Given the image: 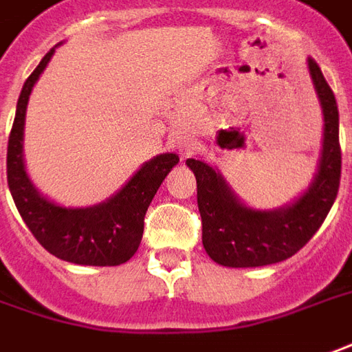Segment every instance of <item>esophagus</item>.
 <instances>
[{
  "label": "esophagus",
  "mask_w": 352,
  "mask_h": 352,
  "mask_svg": "<svg viewBox=\"0 0 352 352\" xmlns=\"http://www.w3.org/2000/svg\"><path fill=\"white\" fill-rule=\"evenodd\" d=\"M179 146H181V148H183V150H186V148H188V146H190V142H188V140H186V138H181V140H179Z\"/></svg>",
  "instance_id": "1"
}]
</instances>
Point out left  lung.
<instances>
[{
  "mask_svg": "<svg viewBox=\"0 0 352 352\" xmlns=\"http://www.w3.org/2000/svg\"><path fill=\"white\" fill-rule=\"evenodd\" d=\"M308 69L324 111V148L314 183L295 204L274 212L250 210L236 200L214 167L186 160L196 177L202 245L221 266L258 267L291 258L314 236L336 202L341 179L339 111L333 90L312 57Z\"/></svg>",
  "mask_w": 352,
  "mask_h": 352,
  "instance_id": "1",
  "label": "left lung"
}]
</instances>
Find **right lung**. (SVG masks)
<instances>
[{
	"instance_id": "right-lung-1",
	"label": "right lung",
	"mask_w": 352,
	"mask_h": 352,
	"mask_svg": "<svg viewBox=\"0 0 352 352\" xmlns=\"http://www.w3.org/2000/svg\"><path fill=\"white\" fill-rule=\"evenodd\" d=\"M54 52L56 47L45 54L19 96L7 144V185L26 227L50 254L80 266H119L138 250L146 210L179 156L162 154L150 160L116 196L98 206L63 208L38 195L23 164V129L28 96Z\"/></svg>"
}]
</instances>
